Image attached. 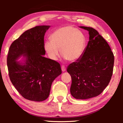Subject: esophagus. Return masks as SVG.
Returning a JSON list of instances; mask_svg holds the SVG:
<instances>
[{
  "mask_svg": "<svg viewBox=\"0 0 123 123\" xmlns=\"http://www.w3.org/2000/svg\"><path fill=\"white\" fill-rule=\"evenodd\" d=\"M61 69H62V71H63V72H64V71H66V67H65L64 66H62V67H61Z\"/></svg>",
  "mask_w": 123,
  "mask_h": 123,
  "instance_id": "obj_1",
  "label": "esophagus"
}]
</instances>
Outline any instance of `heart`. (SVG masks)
Listing matches in <instances>:
<instances>
[{
  "label": "heart",
  "instance_id": "heart-1",
  "mask_svg": "<svg viewBox=\"0 0 123 123\" xmlns=\"http://www.w3.org/2000/svg\"><path fill=\"white\" fill-rule=\"evenodd\" d=\"M51 41L44 43V49L51 59H56L61 49L62 54L70 61L80 58L85 51L86 37L82 32L71 26L60 28L51 35Z\"/></svg>",
  "mask_w": 123,
  "mask_h": 123
}]
</instances>
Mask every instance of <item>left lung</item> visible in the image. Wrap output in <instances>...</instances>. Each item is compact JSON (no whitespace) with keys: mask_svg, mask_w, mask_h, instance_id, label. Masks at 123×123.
Masks as SVG:
<instances>
[{"mask_svg":"<svg viewBox=\"0 0 123 123\" xmlns=\"http://www.w3.org/2000/svg\"><path fill=\"white\" fill-rule=\"evenodd\" d=\"M87 30L89 41L82 55L67 68L71 75L70 92L77 99L96 97L103 92L113 75L114 56L110 46L96 30L80 26Z\"/></svg>","mask_w":123,"mask_h":123,"instance_id":"left-lung-1","label":"left lung"}]
</instances>
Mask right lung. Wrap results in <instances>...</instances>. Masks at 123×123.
Listing matches in <instances>:
<instances>
[{
  "mask_svg": "<svg viewBox=\"0 0 123 123\" xmlns=\"http://www.w3.org/2000/svg\"><path fill=\"white\" fill-rule=\"evenodd\" d=\"M49 26H38L23 33L10 45L7 58L10 80L24 98L42 101L48 98L52 83L61 74V66L45 54L44 37ZM25 56L22 64L15 61Z\"/></svg>",
  "mask_w": 123,
  "mask_h": 123,
  "instance_id": "obj_1",
  "label": "right lung"
}]
</instances>
